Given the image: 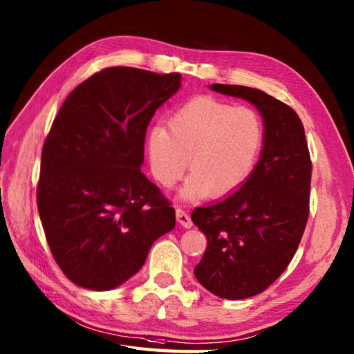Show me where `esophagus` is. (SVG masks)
Listing matches in <instances>:
<instances>
[{
	"label": "esophagus",
	"mask_w": 354,
	"mask_h": 354,
	"mask_svg": "<svg viewBox=\"0 0 354 354\" xmlns=\"http://www.w3.org/2000/svg\"><path fill=\"white\" fill-rule=\"evenodd\" d=\"M176 218H177V222L182 227H185V228H191L192 227V219H191V216H189V213L185 212L183 209H177L176 210Z\"/></svg>",
	"instance_id": "obj_1"
}]
</instances>
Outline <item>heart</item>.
Returning a JSON list of instances; mask_svg holds the SVG:
<instances>
[{
  "label": "heart",
  "mask_w": 354,
  "mask_h": 354,
  "mask_svg": "<svg viewBox=\"0 0 354 354\" xmlns=\"http://www.w3.org/2000/svg\"><path fill=\"white\" fill-rule=\"evenodd\" d=\"M263 141L264 127L255 109L200 96L171 115L168 131L151 129L150 168L162 186L171 187L189 163L192 174L180 192L182 198L196 200L205 194L218 198L236 191L249 177Z\"/></svg>",
  "instance_id": "b5f03b06"
}]
</instances>
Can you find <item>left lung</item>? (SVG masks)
Returning <instances> with one entry per match:
<instances>
[{"label": "left lung", "mask_w": 354, "mask_h": 354, "mask_svg": "<svg viewBox=\"0 0 354 354\" xmlns=\"http://www.w3.org/2000/svg\"><path fill=\"white\" fill-rule=\"evenodd\" d=\"M210 88L254 103L264 120L261 158L245 185L225 200L196 207L192 221L207 237L194 273L223 299L260 295L295 257L309 216L313 162L296 111L245 85Z\"/></svg>", "instance_id": "1"}]
</instances>
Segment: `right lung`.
Listing matches in <instances>:
<instances>
[{
    "mask_svg": "<svg viewBox=\"0 0 354 354\" xmlns=\"http://www.w3.org/2000/svg\"><path fill=\"white\" fill-rule=\"evenodd\" d=\"M180 80L177 72L106 67L77 85L54 118L37 209L55 263L76 286H120L174 228V207L141 165L147 127Z\"/></svg>",
    "mask_w": 354,
    "mask_h": 354,
    "instance_id": "right-lung-1",
    "label": "right lung"
}]
</instances>
